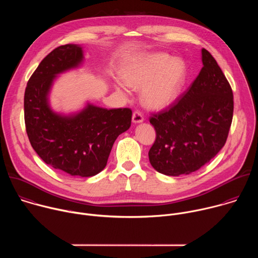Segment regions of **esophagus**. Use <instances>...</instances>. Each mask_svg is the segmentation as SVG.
<instances>
[{"label": "esophagus", "instance_id": "esophagus-1", "mask_svg": "<svg viewBox=\"0 0 258 258\" xmlns=\"http://www.w3.org/2000/svg\"><path fill=\"white\" fill-rule=\"evenodd\" d=\"M143 120H144V116L142 112L139 111V110H136V111L133 113V121L135 123H139V122H142Z\"/></svg>", "mask_w": 258, "mask_h": 258}]
</instances>
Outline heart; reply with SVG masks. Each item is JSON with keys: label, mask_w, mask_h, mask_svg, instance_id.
Returning a JSON list of instances; mask_svg holds the SVG:
<instances>
[{"label": "heart", "mask_w": 258, "mask_h": 258, "mask_svg": "<svg viewBox=\"0 0 258 258\" xmlns=\"http://www.w3.org/2000/svg\"><path fill=\"white\" fill-rule=\"evenodd\" d=\"M124 81L134 88L143 86L144 104L160 109L180 94L186 81V66L180 59H171L166 54H151L138 59L124 73Z\"/></svg>", "instance_id": "obj_1"}]
</instances>
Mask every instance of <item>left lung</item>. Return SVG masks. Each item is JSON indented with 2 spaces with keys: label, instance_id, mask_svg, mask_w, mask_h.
<instances>
[{
  "label": "left lung",
  "instance_id": "obj_1",
  "mask_svg": "<svg viewBox=\"0 0 258 258\" xmlns=\"http://www.w3.org/2000/svg\"><path fill=\"white\" fill-rule=\"evenodd\" d=\"M202 62L199 76L187 91L150 117L156 139L149 150V160L160 173L177 176L194 172L227 142L233 120V91L205 49Z\"/></svg>",
  "mask_w": 258,
  "mask_h": 258
}]
</instances>
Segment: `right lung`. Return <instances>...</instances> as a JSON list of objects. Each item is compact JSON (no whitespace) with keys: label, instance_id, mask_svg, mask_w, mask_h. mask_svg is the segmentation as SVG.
Listing matches in <instances>:
<instances>
[{"label":"right lung","instance_id":"obj_1","mask_svg":"<svg viewBox=\"0 0 258 258\" xmlns=\"http://www.w3.org/2000/svg\"><path fill=\"white\" fill-rule=\"evenodd\" d=\"M78 45H64L49 53L28 80L24 93V121L33 150L48 165L72 176H93L107 164L117 137L127 131L132 109L88 105L73 116L54 113L48 93L60 72L83 61Z\"/></svg>","mask_w":258,"mask_h":258}]
</instances>
